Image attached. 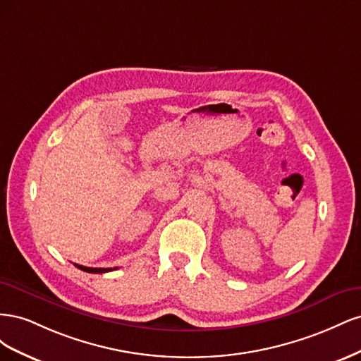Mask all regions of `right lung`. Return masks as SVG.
<instances>
[{"mask_svg":"<svg viewBox=\"0 0 361 361\" xmlns=\"http://www.w3.org/2000/svg\"><path fill=\"white\" fill-rule=\"evenodd\" d=\"M76 267L85 272H93V274H102V272L113 271V268H89V267H82V265H76ZM114 269H117V268H114Z\"/></svg>","mask_w":361,"mask_h":361,"instance_id":"add662e5","label":"right lung"}]
</instances>
